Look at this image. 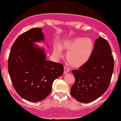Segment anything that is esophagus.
<instances>
[{"instance_id": "34e87169", "label": "esophagus", "mask_w": 121, "mask_h": 121, "mask_svg": "<svg viewBox=\"0 0 121 121\" xmlns=\"http://www.w3.org/2000/svg\"><path fill=\"white\" fill-rule=\"evenodd\" d=\"M70 71V68H68V67H64V74H67Z\"/></svg>"}]
</instances>
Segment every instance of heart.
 I'll return each instance as SVG.
<instances>
[{"instance_id":"obj_1","label":"heart","mask_w":121,"mask_h":121,"mask_svg":"<svg viewBox=\"0 0 121 121\" xmlns=\"http://www.w3.org/2000/svg\"><path fill=\"white\" fill-rule=\"evenodd\" d=\"M94 48L92 39L88 37H74L65 40L59 47L54 48L53 54L56 57L62 56V50L67 51L66 59L70 65L78 68L85 64L90 57Z\"/></svg>"}]
</instances>
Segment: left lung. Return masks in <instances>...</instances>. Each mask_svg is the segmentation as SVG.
<instances>
[{"instance_id": "8db88e82", "label": "left lung", "mask_w": 121, "mask_h": 121, "mask_svg": "<svg viewBox=\"0 0 121 121\" xmlns=\"http://www.w3.org/2000/svg\"><path fill=\"white\" fill-rule=\"evenodd\" d=\"M114 69V59L108 42L103 37L95 40L90 57L78 70H72L75 83L70 93L78 101L89 103L108 88Z\"/></svg>"}]
</instances>
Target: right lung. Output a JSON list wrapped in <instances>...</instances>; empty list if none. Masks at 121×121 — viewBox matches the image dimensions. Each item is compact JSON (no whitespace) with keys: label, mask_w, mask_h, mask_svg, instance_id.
I'll use <instances>...</instances> for the list:
<instances>
[{"label":"right lung","mask_w":121,"mask_h":121,"mask_svg":"<svg viewBox=\"0 0 121 121\" xmlns=\"http://www.w3.org/2000/svg\"><path fill=\"white\" fill-rule=\"evenodd\" d=\"M42 29L22 33L11 48L8 69L15 90L30 102L41 101L51 91L53 83L64 73L62 64L47 60L45 49L35 42L45 40Z\"/></svg>","instance_id":"obj_1"}]
</instances>
